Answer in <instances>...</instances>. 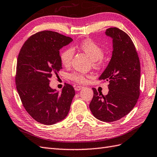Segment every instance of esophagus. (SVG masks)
<instances>
[{
	"instance_id": "obj_1",
	"label": "esophagus",
	"mask_w": 157,
	"mask_h": 157,
	"mask_svg": "<svg viewBox=\"0 0 157 157\" xmlns=\"http://www.w3.org/2000/svg\"><path fill=\"white\" fill-rule=\"evenodd\" d=\"M84 87L83 86H76L75 87V90H77V91H78V90H81V89H82Z\"/></svg>"
}]
</instances>
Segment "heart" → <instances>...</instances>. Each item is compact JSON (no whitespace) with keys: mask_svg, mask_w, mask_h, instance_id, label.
<instances>
[{"mask_svg":"<svg viewBox=\"0 0 157 157\" xmlns=\"http://www.w3.org/2000/svg\"><path fill=\"white\" fill-rule=\"evenodd\" d=\"M78 48L90 57L92 59V65L96 69H100L104 64V49L100 45L92 40H85L78 44ZM74 56V50L68 48L63 51L60 55V60L63 66L68 67L71 65ZM70 78L73 81L84 84L87 82V78H90L89 75L75 72L70 75Z\"/></svg>","mask_w":157,"mask_h":157,"instance_id":"b5f03b06","label":"heart"}]
</instances>
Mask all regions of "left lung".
Instances as JSON below:
<instances>
[{
	"instance_id": "obj_1",
	"label": "left lung",
	"mask_w": 157,
	"mask_h": 157,
	"mask_svg": "<svg viewBox=\"0 0 157 157\" xmlns=\"http://www.w3.org/2000/svg\"><path fill=\"white\" fill-rule=\"evenodd\" d=\"M105 34L113 39V53L108 67L99 79L108 81L109 92L104 96L92 88L94 96L89 108L97 119L112 122L128 114L140 95L141 67L138 54L130 37L113 27Z\"/></svg>"
}]
</instances>
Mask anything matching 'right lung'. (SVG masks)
Returning a JSON list of instances; mask_svg holds the SVG:
<instances>
[{
  "label": "right lung",
  "mask_w": 157,
  "mask_h": 157,
  "mask_svg": "<svg viewBox=\"0 0 157 157\" xmlns=\"http://www.w3.org/2000/svg\"><path fill=\"white\" fill-rule=\"evenodd\" d=\"M73 41L59 33L44 30L25 41L17 59L16 85L23 106L33 119L53 125L68 114L75 91L66 84L61 93L49 86L50 78L62 69L59 49Z\"/></svg>",
  "instance_id": "obj_1"
}]
</instances>
